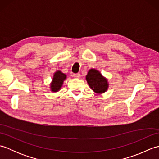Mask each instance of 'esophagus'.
<instances>
[{"mask_svg":"<svg viewBox=\"0 0 159 159\" xmlns=\"http://www.w3.org/2000/svg\"><path fill=\"white\" fill-rule=\"evenodd\" d=\"M73 76L74 78H80V74L79 73H77V74H73Z\"/></svg>","mask_w":159,"mask_h":159,"instance_id":"obj_1","label":"esophagus"}]
</instances>
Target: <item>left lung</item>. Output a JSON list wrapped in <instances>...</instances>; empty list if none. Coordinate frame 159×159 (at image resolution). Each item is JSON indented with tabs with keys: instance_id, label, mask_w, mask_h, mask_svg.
<instances>
[{
	"instance_id": "1",
	"label": "left lung",
	"mask_w": 159,
	"mask_h": 159,
	"mask_svg": "<svg viewBox=\"0 0 159 159\" xmlns=\"http://www.w3.org/2000/svg\"><path fill=\"white\" fill-rule=\"evenodd\" d=\"M86 80L92 89L97 93H102L107 90V80L102 76L99 71L91 69L86 76Z\"/></svg>"
}]
</instances>
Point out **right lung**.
Masks as SVG:
<instances>
[{
    "label": "right lung",
    "instance_id": "add662e5",
    "mask_svg": "<svg viewBox=\"0 0 159 159\" xmlns=\"http://www.w3.org/2000/svg\"><path fill=\"white\" fill-rule=\"evenodd\" d=\"M66 79V75L65 74L62 73L61 71H57L54 74L52 81L50 85L51 91L53 92H57L62 87V84L63 80Z\"/></svg>",
    "mask_w": 159,
    "mask_h": 159
}]
</instances>
